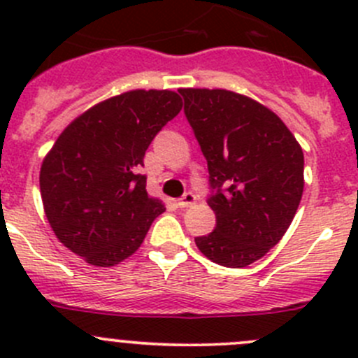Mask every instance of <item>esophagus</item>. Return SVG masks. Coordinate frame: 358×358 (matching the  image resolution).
<instances>
[{"mask_svg": "<svg viewBox=\"0 0 358 358\" xmlns=\"http://www.w3.org/2000/svg\"><path fill=\"white\" fill-rule=\"evenodd\" d=\"M196 201H197V197L194 196L192 192H187L182 199H178V206L180 208H190L192 204H196Z\"/></svg>", "mask_w": 358, "mask_h": 358, "instance_id": "1", "label": "esophagus"}]
</instances>
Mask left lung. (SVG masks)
Returning <instances> with one entry per match:
<instances>
[{"mask_svg": "<svg viewBox=\"0 0 358 358\" xmlns=\"http://www.w3.org/2000/svg\"><path fill=\"white\" fill-rule=\"evenodd\" d=\"M185 115L208 161L216 215L211 234L196 237L206 258L243 268L286 234L303 196V150L282 119L229 90L182 88Z\"/></svg>", "mask_w": 358, "mask_h": 358, "instance_id": "8db88e82", "label": "left lung"}]
</instances>
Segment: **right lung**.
Wrapping results in <instances>:
<instances>
[{"instance_id": "add662e5", "label": "right lung", "mask_w": 358, "mask_h": 358, "mask_svg": "<svg viewBox=\"0 0 358 358\" xmlns=\"http://www.w3.org/2000/svg\"><path fill=\"white\" fill-rule=\"evenodd\" d=\"M182 106L169 90L121 93L76 117L43 159L39 189L50 227L90 265L114 266L131 256L166 211L136 168Z\"/></svg>"}]
</instances>
